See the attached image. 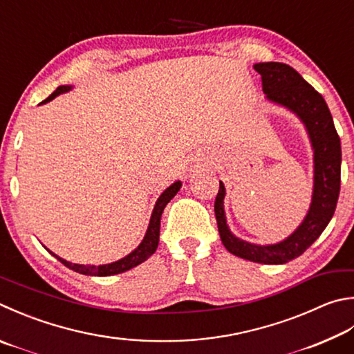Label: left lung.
I'll use <instances>...</instances> for the list:
<instances>
[{
  "mask_svg": "<svg viewBox=\"0 0 354 354\" xmlns=\"http://www.w3.org/2000/svg\"><path fill=\"white\" fill-rule=\"evenodd\" d=\"M254 69L261 75L265 99L297 115L310 138L314 162L311 204L299 227L274 244L249 243L230 232L224 212L226 189L223 181L215 199V216L221 241L230 254L263 265H283L304 254L331 221L340 190L342 151L328 105L297 71L279 62L255 63Z\"/></svg>",
  "mask_w": 354,
  "mask_h": 354,
  "instance_id": "1",
  "label": "left lung"
}]
</instances>
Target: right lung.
<instances>
[{"label": "right lung", "instance_id": "obj_1", "mask_svg": "<svg viewBox=\"0 0 354 354\" xmlns=\"http://www.w3.org/2000/svg\"><path fill=\"white\" fill-rule=\"evenodd\" d=\"M73 89L71 85H62L55 89V91L49 95L46 100H43L40 105L43 104H48L53 99H55L57 95H60L63 93H68ZM183 183L181 181H176L173 183L170 187H167L160 196L158 198V201L155 204V207H153L151 212V216H150V223H149V227H147V232L144 235V240L140 241L139 246L131 250L130 254L125 255L124 259H120L118 261H113V263H108V265H99V266H94V265H77V263H71L66 261L65 259H60L59 255H55L54 252H49L53 254L57 260L62 261L63 265L66 268L73 269V271L83 274V275H93V277H108V275H115V274H122L125 271H130L131 268L140 265V263H144L147 259H150V257L155 254V250L158 249V244H159V227H160V215H162L164 207L167 204L170 203V199L175 196L179 189H181Z\"/></svg>", "mask_w": 354, "mask_h": 354}]
</instances>
